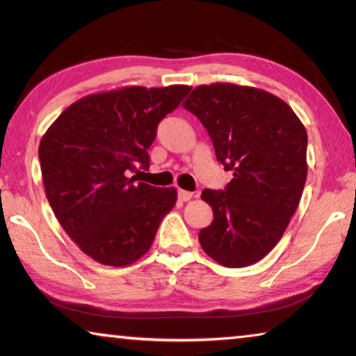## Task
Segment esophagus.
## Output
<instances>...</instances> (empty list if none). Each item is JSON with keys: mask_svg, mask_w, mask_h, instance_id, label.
Masks as SVG:
<instances>
[{"mask_svg": "<svg viewBox=\"0 0 356 356\" xmlns=\"http://www.w3.org/2000/svg\"><path fill=\"white\" fill-rule=\"evenodd\" d=\"M193 193H189V191H184V189H179L178 191V199L181 200V202H188V200L193 199Z\"/></svg>", "mask_w": 356, "mask_h": 356, "instance_id": "34e87169", "label": "esophagus"}]
</instances>
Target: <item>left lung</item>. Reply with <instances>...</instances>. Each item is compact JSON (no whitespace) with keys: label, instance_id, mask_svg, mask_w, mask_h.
I'll return each instance as SVG.
<instances>
[{"label":"left lung","instance_id":"8db88e82","mask_svg":"<svg viewBox=\"0 0 356 356\" xmlns=\"http://www.w3.org/2000/svg\"><path fill=\"white\" fill-rule=\"evenodd\" d=\"M233 172L225 191H202L213 221L200 229L209 257L228 268L270 254L289 225L307 181V130L280 97L254 86L200 85L183 102Z\"/></svg>","mask_w":356,"mask_h":356}]
</instances>
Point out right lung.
Instances as JSON below:
<instances>
[{"instance_id": "add662e5", "label": "right lung", "mask_w": 356, "mask_h": 356, "mask_svg": "<svg viewBox=\"0 0 356 356\" xmlns=\"http://www.w3.org/2000/svg\"><path fill=\"white\" fill-rule=\"evenodd\" d=\"M191 86H125L75 101L41 138L44 193L60 226L81 252L107 266H127L151 249L177 202L175 188L136 183L149 168L157 125Z\"/></svg>"}]
</instances>
